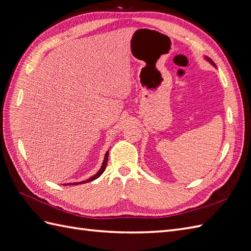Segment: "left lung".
Masks as SVG:
<instances>
[{"mask_svg":"<svg viewBox=\"0 0 251 251\" xmlns=\"http://www.w3.org/2000/svg\"><path fill=\"white\" fill-rule=\"evenodd\" d=\"M205 59H206L207 60V62H209L212 66H214V67H216V65H215V63L214 62H212V60L209 58V57H207V56H205Z\"/></svg>","mask_w":251,"mask_h":251,"instance_id":"1","label":"left lung"}]
</instances>
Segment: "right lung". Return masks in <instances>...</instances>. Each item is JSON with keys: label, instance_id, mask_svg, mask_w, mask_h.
Wrapping results in <instances>:
<instances>
[{"label": "right lung", "instance_id": "1", "mask_svg": "<svg viewBox=\"0 0 251 251\" xmlns=\"http://www.w3.org/2000/svg\"><path fill=\"white\" fill-rule=\"evenodd\" d=\"M108 158H109V151H107V153H105V155H104V158H103V162H102V164H101V168H100V170L98 171L94 176H92V177H90L89 179H87V180H85V181H81V182H74V183H66V184H64V185H77V184H82V183H87V182H91V181H93V180H95V179H97L98 177H100L101 176V174L104 172V170H105V168H107V163H108Z\"/></svg>", "mask_w": 251, "mask_h": 251}]
</instances>
